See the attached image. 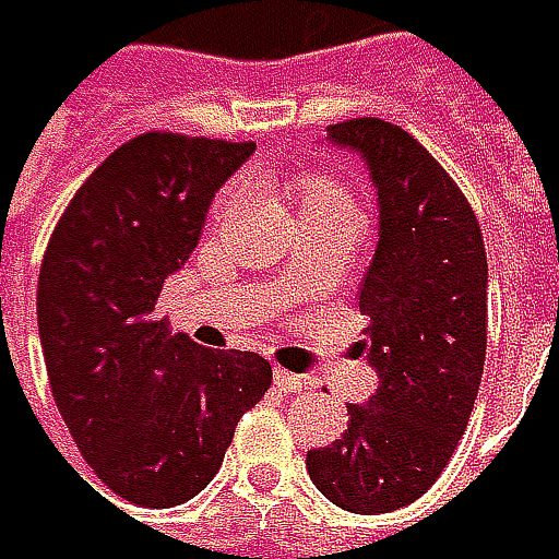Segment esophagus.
<instances>
[{"instance_id":"34e87169","label":"esophagus","mask_w":559,"mask_h":559,"mask_svg":"<svg viewBox=\"0 0 559 559\" xmlns=\"http://www.w3.org/2000/svg\"><path fill=\"white\" fill-rule=\"evenodd\" d=\"M275 385L281 391H304L307 389V382L300 379V376H294V372H284V369H275Z\"/></svg>"}]
</instances>
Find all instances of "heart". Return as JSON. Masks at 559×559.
Segmentation results:
<instances>
[{
  "label": "heart",
  "instance_id": "b5f03b06",
  "mask_svg": "<svg viewBox=\"0 0 559 559\" xmlns=\"http://www.w3.org/2000/svg\"><path fill=\"white\" fill-rule=\"evenodd\" d=\"M323 206H349L346 190L330 177H304L297 183V210L310 213V210H323Z\"/></svg>",
  "mask_w": 559,
  "mask_h": 559
}]
</instances>
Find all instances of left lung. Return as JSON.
<instances>
[{"label": "left lung", "instance_id": "obj_1", "mask_svg": "<svg viewBox=\"0 0 559 559\" xmlns=\"http://www.w3.org/2000/svg\"><path fill=\"white\" fill-rule=\"evenodd\" d=\"M333 148L366 162L379 200V242L359 290L369 317L359 353L379 376L330 447L307 450V473L333 504L385 514L420 499L450 463L486 366L489 262L473 206L404 129L349 119Z\"/></svg>", "mask_w": 559, "mask_h": 559}]
</instances>
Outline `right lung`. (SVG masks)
<instances>
[{"label":"right lung","instance_id":"add662e5","mask_svg":"<svg viewBox=\"0 0 559 559\" xmlns=\"http://www.w3.org/2000/svg\"><path fill=\"white\" fill-rule=\"evenodd\" d=\"M252 152V142L139 135L83 180L48 242L38 333L57 411L126 502L174 508L203 492L239 417L272 385L262 356L203 349L155 313L216 190Z\"/></svg>","mask_w":559,"mask_h":559}]
</instances>
